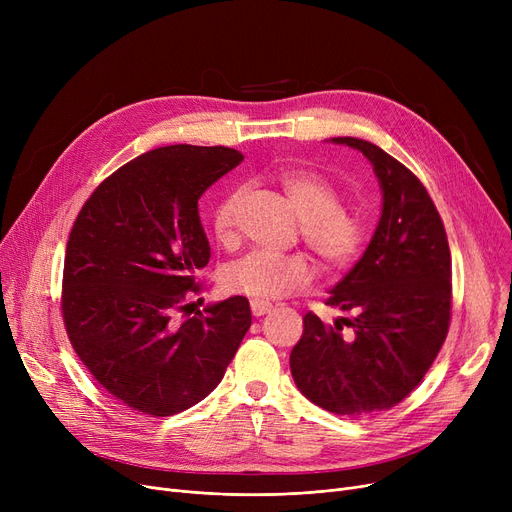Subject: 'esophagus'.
Returning <instances> with one entry per match:
<instances>
[{
	"label": "esophagus",
	"mask_w": 512,
	"mask_h": 512,
	"mask_svg": "<svg viewBox=\"0 0 512 512\" xmlns=\"http://www.w3.org/2000/svg\"><path fill=\"white\" fill-rule=\"evenodd\" d=\"M251 311H253L255 317H261V315L272 311V305L265 303V301H251Z\"/></svg>",
	"instance_id": "1"
}]
</instances>
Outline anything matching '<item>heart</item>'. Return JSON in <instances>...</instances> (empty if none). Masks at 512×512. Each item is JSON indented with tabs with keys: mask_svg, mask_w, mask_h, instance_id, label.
I'll list each match as a JSON object with an SVG mask.
<instances>
[{
	"mask_svg": "<svg viewBox=\"0 0 512 512\" xmlns=\"http://www.w3.org/2000/svg\"><path fill=\"white\" fill-rule=\"evenodd\" d=\"M280 186L290 205L303 220L301 230L307 245L330 267H342L353 261L363 242V224L359 215L340 205L338 188L311 170H284ZM242 191L228 193L213 209L211 226L215 236L226 240L236 226V209ZM313 280L311 261L297 255H276L253 251L230 263L224 282L230 290L247 294L255 301H276L297 292Z\"/></svg>",
	"mask_w": 512,
	"mask_h": 512,
	"instance_id": "obj_1",
	"label": "heart"
}]
</instances>
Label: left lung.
I'll list each match as a JSON object with an SVG mask.
<instances>
[{
    "instance_id": "obj_1",
    "label": "left lung",
    "mask_w": 512,
    "mask_h": 512,
    "mask_svg": "<svg viewBox=\"0 0 512 512\" xmlns=\"http://www.w3.org/2000/svg\"><path fill=\"white\" fill-rule=\"evenodd\" d=\"M330 143L367 157L382 215L363 257L326 301L353 317L324 324L309 311L290 371L317 407L369 415L407 398L440 353L450 321V249L440 213L411 170L369 141Z\"/></svg>"
}]
</instances>
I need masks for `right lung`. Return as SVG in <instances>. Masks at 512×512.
I'll return each instance as SVG.
<instances>
[{"label": "right lung", "mask_w": 512, "mask_h": 512, "mask_svg": "<svg viewBox=\"0 0 512 512\" xmlns=\"http://www.w3.org/2000/svg\"><path fill=\"white\" fill-rule=\"evenodd\" d=\"M242 161L230 147L170 145L128 161L80 209L66 259L62 315L78 359L126 407L168 417L224 378L251 328L245 297L178 319L209 263L199 218L207 188Z\"/></svg>", "instance_id": "obj_1"}]
</instances>
